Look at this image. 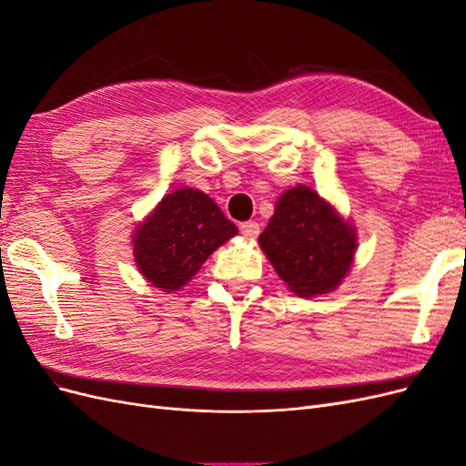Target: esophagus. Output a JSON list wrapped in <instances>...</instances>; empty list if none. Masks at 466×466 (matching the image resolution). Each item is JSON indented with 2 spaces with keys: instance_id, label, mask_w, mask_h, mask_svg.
<instances>
[{
  "instance_id": "34e87169",
  "label": "esophagus",
  "mask_w": 466,
  "mask_h": 466,
  "mask_svg": "<svg viewBox=\"0 0 466 466\" xmlns=\"http://www.w3.org/2000/svg\"><path fill=\"white\" fill-rule=\"evenodd\" d=\"M241 233H243V237H247V238H257L258 233H260L258 223H255V221H245V223H241Z\"/></svg>"
}]
</instances>
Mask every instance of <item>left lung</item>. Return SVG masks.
<instances>
[{"label": "left lung", "mask_w": 466, "mask_h": 466, "mask_svg": "<svg viewBox=\"0 0 466 466\" xmlns=\"http://www.w3.org/2000/svg\"><path fill=\"white\" fill-rule=\"evenodd\" d=\"M358 235L336 208L305 185L279 196L258 245L278 276L299 298L342 284L354 262Z\"/></svg>", "instance_id": "1"}]
</instances>
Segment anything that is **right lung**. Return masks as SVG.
<instances>
[{
  "instance_id": "add662e5",
  "label": "right lung",
  "mask_w": 466,
  "mask_h": 466,
  "mask_svg": "<svg viewBox=\"0 0 466 466\" xmlns=\"http://www.w3.org/2000/svg\"><path fill=\"white\" fill-rule=\"evenodd\" d=\"M238 229L198 188L182 187L163 196L132 237L137 270L161 291L187 286L208 257Z\"/></svg>"
}]
</instances>
